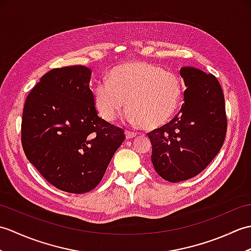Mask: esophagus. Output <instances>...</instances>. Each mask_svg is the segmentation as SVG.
Returning a JSON list of instances; mask_svg holds the SVG:
<instances>
[{"label":"esophagus","mask_w":251,"mask_h":251,"mask_svg":"<svg viewBox=\"0 0 251 251\" xmlns=\"http://www.w3.org/2000/svg\"><path fill=\"white\" fill-rule=\"evenodd\" d=\"M125 134H126L127 139H131V138H135L138 135L135 131H128V130H126Z\"/></svg>","instance_id":"1"}]
</instances>
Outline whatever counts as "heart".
I'll list each match as a JSON object with an SVG mask.
<instances>
[{
	"instance_id": "b5f03b06",
	"label": "heart",
	"mask_w": 251,
	"mask_h": 251,
	"mask_svg": "<svg viewBox=\"0 0 251 251\" xmlns=\"http://www.w3.org/2000/svg\"><path fill=\"white\" fill-rule=\"evenodd\" d=\"M181 87L173 73L147 62H127L114 68L110 82L95 85L94 100L103 120L114 121L126 106V121L155 128L170 120L178 108Z\"/></svg>"
}]
</instances>
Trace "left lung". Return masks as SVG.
I'll return each instance as SVG.
<instances>
[{
	"label": "left lung",
	"mask_w": 251,
	"mask_h": 251,
	"mask_svg": "<svg viewBox=\"0 0 251 251\" xmlns=\"http://www.w3.org/2000/svg\"><path fill=\"white\" fill-rule=\"evenodd\" d=\"M186 89L178 114L149 132L155 172L169 182L201 173L220 151L227 119L221 85L214 74L191 67L180 70Z\"/></svg>",
	"instance_id": "obj_1"
}]
</instances>
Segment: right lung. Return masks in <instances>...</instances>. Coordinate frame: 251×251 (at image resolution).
Segmentation results:
<instances>
[{"instance_id": "add662e5", "label": "right lung", "mask_w": 251, "mask_h": 251, "mask_svg": "<svg viewBox=\"0 0 251 251\" xmlns=\"http://www.w3.org/2000/svg\"><path fill=\"white\" fill-rule=\"evenodd\" d=\"M84 66L55 68L41 77L25 99L21 145L43 178L68 193L92 191L125 134L98 116Z\"/></svg>"}]
</instances>
